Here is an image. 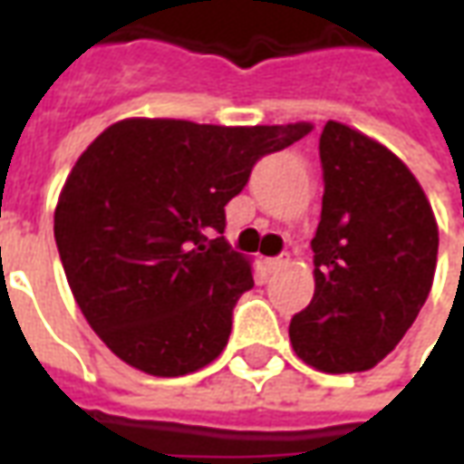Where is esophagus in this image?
Returning <instances> with one entry per match:
<instances>
[{
  "label": "esophagus",
  "instance_id": "34e87169",
  "mask_svg": "<svg viewBox=\"0 0 464 464\" xmlns=\"http://www.w3.org/2000/svg\"><path fill=\"white\" fill-rule=\"evenodd\" d=\"M285 263H288V256H276V258H266L263 266H266V271L273 273V271H278L281 266H285Z\"/></svg>",
  "mask_w": 464,
  "mask_h": 464
}]
</instances>
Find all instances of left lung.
<instances>
[{"label": "left lung", "mask_w": 464, "mask_h": 464, "mask_svg": "<svg viewBox=\"0 0 464 464\" xmlns=\"http://www.w3.org/2000/svg\"><path fill=\"white\" fill-rule=\"evenodd\" d=\"M323 211L311 241L315 293L288 328L295 355L323 372L378 365L418 318L438 263V223L398 156L328 121Z\"/></svg>", "instance_id": "left-lung-1"}]
</instances>
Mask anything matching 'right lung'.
Returning a JSON list of instances; mask_svg holds the SVG:
<instances>
[{"mask_svg": "<svg viewBox=\"0 0 464 464\" xmlns=\"http://www.w3.org/2000/svg\"><path fill=\"white\" fill-rule=\"evenodd\" d=\"M311 123L213 126L126 119L99 133L54 211L66 281L123 362L176 378L221 355L251 263L221 233L258 159Z\"/></svg>", "mask_w": 464, "mask_h": 464, "instance_id": "1", "label": "right lung"}]
</instances>
